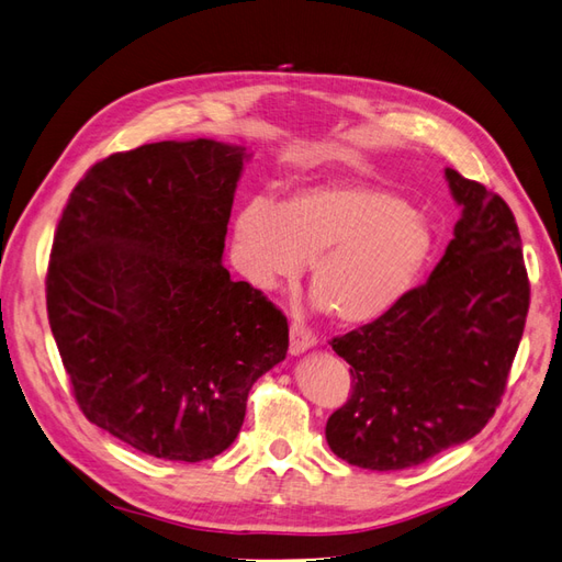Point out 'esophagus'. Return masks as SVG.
<instances>
[{
	"label": "esophagus",
	"mask_w": 562,
	"mask_h": 562,
	"mask_svg": "<svg viewBox=\"0 0 562 562\" xmlns=\"http://www.w3.org/2000/svg\"><path fill=\"white\" fill-rule=\"evenodd\" d=\"M315 347V335L311 333V329L304 325V323H292L290 327V353L292 356H299L304 353L308 349Z\"/></svg>",
	"instance_id": "obj_1"
}]
</instances>
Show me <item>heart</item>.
<instances>
[{
	"label": "heart",
	"mask_w": 562,
	"mask_h": 562,
	"mask_svg": "<svg viewBox=\"0 0 562 562\" xmlns=\"http://www.w3.org/2000/svg\"><path fill=\"white\" fill-rule=\"evenodd\" d=\"M244 272L263 290L294 280L311 261L315 306L347 325L382 318L420 280L435 227L408 199L361 180L304 187L280 209L256 199L235 223Z\"/></svg>",
	"instance_id": "1"
}]
</instances>
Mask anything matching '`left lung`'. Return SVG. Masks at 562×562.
Instances as JSON below:
<instances>
[{"label": "left lung", "mask_w": 562, "mask_h": 562, "mask_svg": "<svg viewBox=\"0 0 562 562\" xmlns=\"http://www.w3.org/2000/svg\"><path fill=\"white\" fill-rule=\"evenodd\" d=\"M446 180L463 215L429 280L333 339L351 396L325 437L349 465H420L482 431L506 392L529 311L520 233L498 194L453 168Z\"/></svg>", "instance_id": "left-lung-1"}]
</instances>
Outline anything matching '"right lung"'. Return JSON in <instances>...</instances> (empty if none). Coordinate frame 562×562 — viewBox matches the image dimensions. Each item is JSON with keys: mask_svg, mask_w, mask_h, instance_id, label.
Instances as JSON below:
<instances>
[{"mask_svg": "<svg viewBox=\"0 0 562 562\" xmlns=\"http://www.w3.org/2000/svg\"><path fill=\"white\" fill-rule=\"evenodd\" d=\"M241 147L156 142L74 187L47 268V315L85 418L133 449L199 463L239 435L290 325L223 261Z\"/></svg>", "mask_w": 562, "mask_h": 562, "instance_id": "add662e5", "label": "right lung"}]
</instances>
